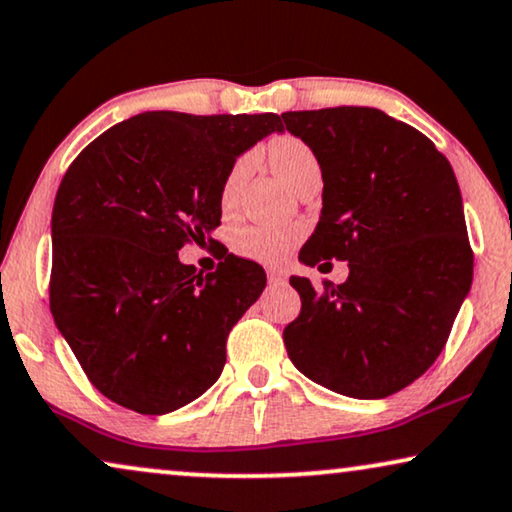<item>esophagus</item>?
<instances>
[{"mask_svg":"<svg viewBox=\"0 0 512 512\" xmlns=\"http://www.w3.org/2000/svg\"><path fill=\"white\" fill-rule=\"evenodd\" d=\"M268 279L272 284H286L289 275H286L284 268H268Z\"/></svg>","mask_w":512,"mask_h":512,"instance_id":"esophagus-1","label":"esophagus"}]
</instances>
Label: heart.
I'll return each instance as SVG.
<instances>
[{"instance_id": "b5f03b06", "label": "heart", "mask_w": 512, "mask_h": 512, "mask_svg": "<svg viewBox=\"0 0 512 512\" xmlns=\"http://www.w3.org/2000/svg\"><path fill=\"white\" fill-rule=\"evenodd\" d=\"M268 160L279 177L291 188H296L303 181L305 174L317 170L319 160L314 151L298 137H279L270 144ZM251 167L249 156H240L230 165V170L221 186V209L233 212L240 198ZM300 240V228L296 226H265V223H249L235 233V251L244 258L261 263H282L291 249Z\"/></svg>"}]
</instances>
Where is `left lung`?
Here are the masks:
<instances>
[{
	"mask_svg": "<svg viewBox=\"0 0 512 512\" xmlns=\"http://www.w3.org/2000/svg\"><path fill=\"white\" fill-rule=\"evenodd\" d=\"M282 118L324 177L321 219L298 258L312 268L349 261L347 282L324 291L291 277L303 305L284 328L286 352L342 396L396 394L443 352L473 282L457 177L429 137L380 109Z\"/></svg>",
	"mask_w": 512,
	"mask_h": 512,
	"instance_id": "1",
	"label": "left lung"
}]
</instances>
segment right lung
<instances>
[{"instance_id": "obj_1", "label": "right lung", "mask_w": 512, "mask_h": 512, "mask_svg": "<svg viewBox=\"0 0 512 512\" xmlns=\"http://www.w3.org/2000/svg\"><path fill=\"white\" fill-rule=\"evenodd\" d=\"M275 130L277 114L146 111L69 165L51 219V314L109 401L165 415L219 380L230 328L263 293L265 272L228 254L202 275L177 254L212 244L230 165Z\"/></svg>"}]
</instances>
